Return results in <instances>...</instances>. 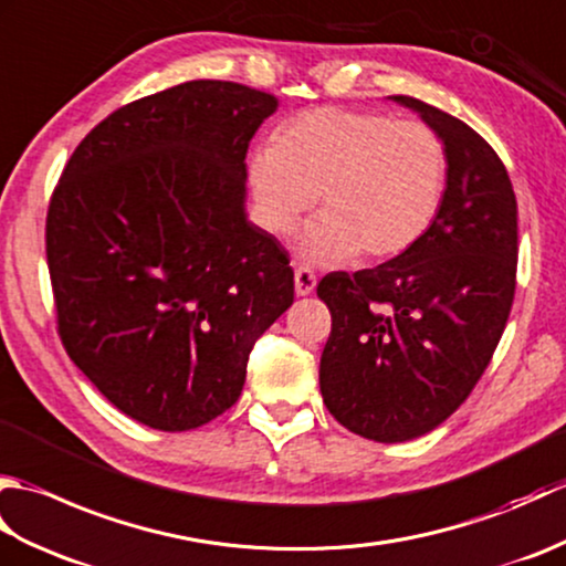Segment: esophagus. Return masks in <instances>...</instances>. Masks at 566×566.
Instances as JSON below:
<instances>
[{"label": "esophagus", "mask_w": 566, "mask_h": 566, "mask_svg": "<svg viewBox=\"0 0 566 566\" xmlns=\"http://www.w3.org/2000/svg\"><path fill=\"white\" fill-rule=\"evenodd\" d=\"M294 290L298 296H308L316 290V274L308 268H296L294 270Z\"/></svg>", "instance_id": "esophagus-1"}]
</instances>
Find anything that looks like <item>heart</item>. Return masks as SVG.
<instances>
[{
  "instance_id": "obj_1",
  "label": "heart",
  "mask_w": 566,
  "mask_h": 566,
  "mask_svg": "<svg viewBox=\"0 0 566 566\" xmlns=\"http://www.w3.org/2000/svg\"><path fill=\"white\" fill-rule=\"evenodd\" d=\"M450 158L436 128L389 114L311 109L252 150L248 179L264 231L290 235L321 195L302 243L314 262H379L423 238L442 207Z\"/></svg>"
}]
</instances>
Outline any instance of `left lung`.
<instances>
[{"mask_svg":"<svg viewBox=\"0 0 566 566\" xmlns=\"http://www.w3.org/2000/svg\"><path fill=\"white\" fill-rule=\"evenodd\" d=\"M391 99L448 148L442 207L403 255L326 274L316 290L333 318L318 369L323 403L377 442L426 436L464 403L506 328L518 262V203L496 150L436 106Z\"/></svg>","mask_w":566,"mask_h":566,"instance_id":"1","label":"left lung"}]
</instances>
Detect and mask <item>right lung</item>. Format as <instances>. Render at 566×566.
Masks as SVG:
<instances>
[{"label": "right lung", "instance_id": "obj_1", "mask_svg": "<svg viewBox=\"0 0 566 566\" xmlns=\"http://www.w3.org/2000/svg\"><path fill=\"white\" fill-rule=\"evenodd\" d=\"M270 92L191 80L130 102L70 155L45 216L57 335L118 411L182 432L228 411L294 302L280 240L245 219Z\"/></svg>", "mask_w": 566, "mask_h": 566}]
</instances>
